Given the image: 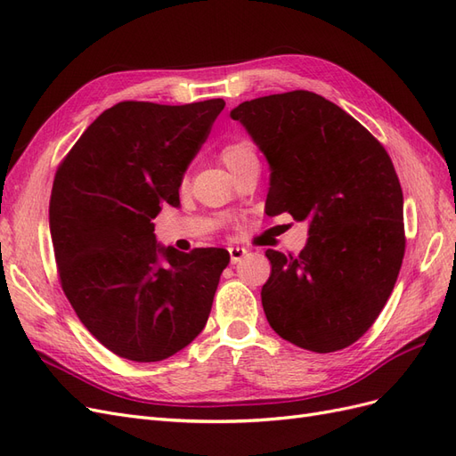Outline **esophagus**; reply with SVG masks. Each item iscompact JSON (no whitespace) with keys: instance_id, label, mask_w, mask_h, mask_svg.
<instances>
[{"instance_id":"1","label":"esophagus","mask_w":456,"mask_h":456,"mask_svg":"<svg viewBox=\"0 0 456 456\" xmlns=\"http://www.w3.org/2000/svg\"><path fill=\"white\" fill-rule=\"evenodd\" d=\"M228 253H230L232 265H238V262L247 255V249H245V247H240V245H232V247H228Z\"/></svg>"}]
</instances>
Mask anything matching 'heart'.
<instances>
[{
	"label": "heart",
	"instance_id": "obj_1",
	"mask_svg": "<svg viewBox=\"0 0 456 456\" xmlns=\"http://www.w3.org/2000/svg\"><path fill=\"white\" fill-rule=\"evenodd\" d=\"M220 158H223L224 165L232 171L233 167H238L241 161L255 158V148L249 141L238 139V141L228 142L223 150H220Z\"/></svg>",
	"mask_w": 456,
	"mask_h": 456
}]
</instances>
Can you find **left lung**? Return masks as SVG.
<instances>
[{
    "label": "left lung",
    "instance_id": "8db88e82",
    "mask_svg": "<svg viewBox=\"0 0 456 456\" xmlns=\"http://www.w3.org/2000/svg\"><path fill=\"white\" fill-rule=\"evenodd\" d=\"M270 163L266 215L308 220L298 255L268 249L270 327L297 346H350L390 298L405 255L403 191L388 151L323 96L291 91L230 112Z\"/></svg>",
    "mask_w": 456,
    "mask_h": 456
}]
</instances>
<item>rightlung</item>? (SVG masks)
<instances>
[{"label":"right lung","instance_id":"add662e5","mask_svg":"<svg viewBox=\"0 0 456 456\" xmlns=\"http://www.w3.org/2000/svg\"><path fill=\"white\" fill-rule=\"evenodd\" d=\"M224 104L118 102L54 175L49 228L62 291L89 333L126 360H167L211 314L230 253L161 247L151 218L181 205L183 176Z\"/></svg>","mask_w":456,"mask_h":456}]
</instances>
